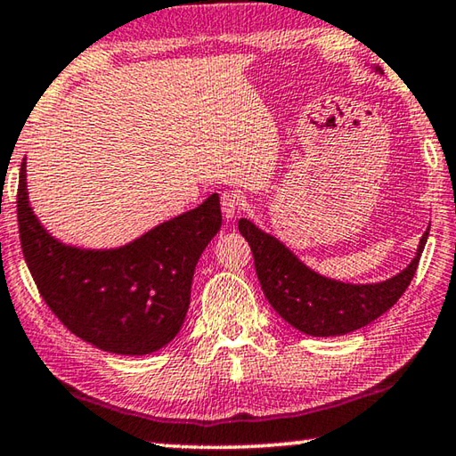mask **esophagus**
Here are the masks:
<instances>
[{
	"instance_id": "34e87169",
	"label": "esophagus",
	"mask_w": 456,
	"mask_h": 456,
	"mask_svg": "<svg viewBox=\"0 0 456 456\" xmlns=\"http://www.w3.org/2000/svg\"><path fill=\"white\" fill-rule=\"evenodd\" d=\"M241 205H243V200L235 191H225L221 195V211H223V217H225L227 221L235 217L239 209H241Z\"/></svg>"
}]
</instances>
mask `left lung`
Returning <instances> with one entry per match:
<instances>
[{
  "instance_id": "1",
  "label": "left lung",
  "mask_w": 456,
  "mask_h": 456,
  "mask_svg": "<svg viewBox=\"0 0 456 456\" xmlns=\"http://www.w3.org/2000/svg\"><path fill=\"white\" fill-rule=\"evenodd\" d=\"M374 70L384 74L380 66H374ZM239 231L251 247L261 289L273 310L307 336L334 338L368 326L398 302L419 267L430 225L411 264L388 280L374 283H350L322 275L249 219H239Z\"/></svg>"
}]
</instances>
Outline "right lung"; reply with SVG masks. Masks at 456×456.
<instances>
[{
	"label": "right lung",
	"instance_id": "1",
	"mask_svg": "<svg viewBox=\"0 0 456 456\" xmlns=\"http://www.w3.org/2000/svg\"><path fill=\"white\" fill-rule=\"evenodd\" d=\"M18 223L29 273L58 320L98 350L146 356L183 328L197 261L221 229V203L213 192L120 247L70 245L53 237L29 205L24 159Z\"/></svg>",
	"mask_w": 456,
	"mask_h": 456
}]
</instances>
